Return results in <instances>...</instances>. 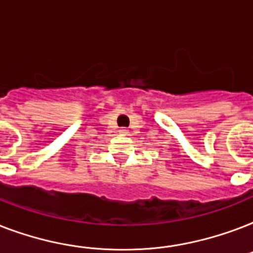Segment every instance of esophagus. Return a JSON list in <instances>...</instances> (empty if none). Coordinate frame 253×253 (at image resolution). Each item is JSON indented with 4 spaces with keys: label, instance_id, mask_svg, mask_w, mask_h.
<instances>
[{
    "label": "esophagus",
    "instance_id": "34e87169",
    "mask_svg": "<svg viewBox=\"0 0 253 253\" xmlns=\"http://www.w3.org/2000/svg\"><path fill=\"white\" fill-rule=\"evenodd\" d=\"M119 134L127 135V134H128V130H127V128H121V130H119Z\"/></svg>",
    "mask_w": 253,
    "mask_h": 253
}]
</instances>
